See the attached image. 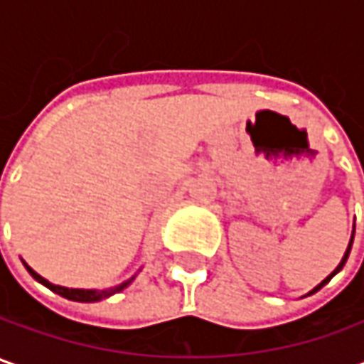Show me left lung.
<instances>
[{
	"instance_id": "8db88e82",
	"label": "left lung",
	"mask_w": 364,
	"mask_h": 364,
	"mask_svg": "<svg viewBox=\"0 0 364 364\" xmlns=\"http://www.w3.org/2000/svg\"><path fill=\"white\" fill-rule=\"evenodd\" d=\"M353 237H355V231H353ZM350 247H353V239H350V243H348V249H346V253H344L343 261H341V263H338V267H336V269H334V272L330 273L328 277H326V279H324V282H322V284H320V286H316L314 289H312V291H310V294H314V291H318V289H320V287H324V286H326V284H328L330 279H332V277H334V275H336V273L341 272V269H343V267H344V263H346V259H348V253H350Z\"/></svg>"
}]
</instances>
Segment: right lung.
<instances>
[{"mask_svg": "<svg viewBox=\"0 0 364 364\" xmlns=\"http://www.w3.org/2000/svg\"><path fill=\"white\" fill-rule=\"evenodd\" d=\"M26 269L30 272V275L34 277L36 282H40L42 286H46L48 289H52L54 294H58V296H63L66 300H73V301H99V300H105L109 296H113V294H117L121 291L123 287H127L129 284L133 282L132 279H127L125 284H121L117 287H111V289H101V291H97V289H68V287H63V286H54V284H50L48 279H44L42 275H38V273L32 269V267H28L26 265Z\"/></svg>", "mask_w": 364, "mask_h": 364, "instance_id": "obj_1", "label": "right lung"}]
</instances>
